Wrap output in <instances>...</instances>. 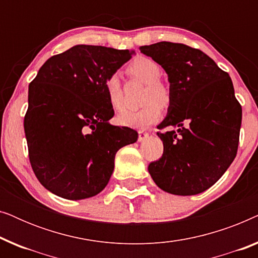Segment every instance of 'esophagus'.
Instances as JSON below:
<instances>
[{
    "instance_id": "esophagus-1",
    "label": "esophagus",
    "mask_w": 258,
    "mask_h": 258,
    "mask_svg": "<svg viewBox=\"0 0 258 258\" xmlns=\"http://www.w3.org/2000/svg\"><path fill=\"white\" fill-rule=\"evenodd\" d=\"M149 137V134L143 132V130H140L139 132V142H143L144 140H147Z\"/></svg>"
}]
</instances>
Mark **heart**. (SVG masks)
I'll return each instance as SVG.
<instances>
[{
	"instance_id": "1",
	"label": "heart",
	"mask_w": 258,
	"mask_h": 258,
	"mask_svg": "<svg viewBox=\"0 0 258 258\" xmlns=\"http://www.w3.org/2000/svg\"><path fill=\"white\" fill-rule=\"evenodd\" d=\"M128 73L135 79L142 81L147 84L143 95L142 109L137 111L125 110L117 116L119 124L130 126L135 129H147L150 125L160 121L162 116L161 107H168L170 103V91L160 79L162 75V69L160 64L153 58L137 57L130 63L128 67ZM104 89L107 94L109 104L114 110H121L124 105V96L121 81L117 74H112L105 80Z\"/></svg>"
}]
</instances>
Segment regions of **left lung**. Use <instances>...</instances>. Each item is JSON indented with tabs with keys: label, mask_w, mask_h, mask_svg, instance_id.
Returning <instances> with one entry per match:
<instances>
[{
	"label": "left lung",
	"mask_w": 258,
	"mask_h": 258,
	"mask_svg": "<svg viewBox=\"0 0 258 258\" xmlns=\"http://www.w3.org/2000/svg\"><path fill=\"white\" fill-rule=\"evenodd\" d=\"M168 75L170 103L157 133L163 155L148 171L158 188L172 195L206 191L236 157L242 107L232 81L207 54L185 44L158 42L140 48Z\"/></svg>",
	"instance_id": "left-lung-1"
}]
</instances>
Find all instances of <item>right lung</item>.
Instances as JSON below:
<instances>
[{"label": "right lung", "instance_id": "obj_1", "mask_svg": "<svg viewBox=\"0 0 258 258\" xmlns=\"http://www.w3.org/2000/svg\"><path fill=\"white\" fill-rule=\"evenodd\" d=\"M135 54L101 45H74L51 56L29 84L24 133L31 168L42 185L66 200L100 194L115 155L139 134L109 123L114 109L104 82Z\"/></svg>", "mask_w": 258, "mask_h": 258}]
</instances>
